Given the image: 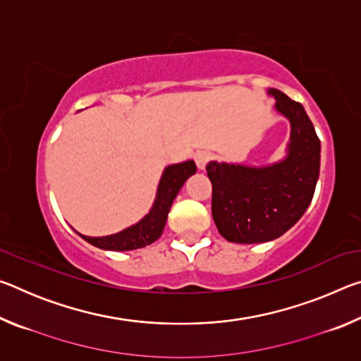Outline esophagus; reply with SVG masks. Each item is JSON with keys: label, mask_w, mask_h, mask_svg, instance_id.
I'll return each mask as SVG.
<instances>
[{"label": "esophagus", "mask_w": 361, "mask_h": 361, "mask_svg": "<svg viewBox=\"0 0 361 361\" xmlns=\"http://www.w3.org/2000/svg\"><path fill=\"white\" fill-rule=\"evenodd\" d=\"M210 159H212V154H210V152H207V151H197L194 154V161H195V164H197L199 170H204L207 164H209Z\"/></svg>", "instance_id": "obj_1"}]
</instances>
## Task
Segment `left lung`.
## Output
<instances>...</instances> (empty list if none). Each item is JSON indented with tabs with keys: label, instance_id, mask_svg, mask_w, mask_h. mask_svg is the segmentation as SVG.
<instances>
[{
	"label": "left lung",
	"instance_id": "left-lung-1",
	"mask_svg": "<svg viewBox=\"0 0 361 361\" xmlns=\"http://www.w3.org/2000/svg\"><path fill=\"white\" fill-rule=\"evenodd\" d=\"M267 94L291 126L285 159L262 167L207 164L213 221L234 243H261L285 234L312 202L320 173V140L304 106L277 89Z\"/></svg>",
	"mask_w": 361,
	"mask_h": 361
}]
</instances>
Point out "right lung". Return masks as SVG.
Here are the masks:
<instances>
[{
    "mask_svg": "<svg viewBox=\"0 0 361 361\" xmlns=\"http://www.w3.org/2000/svg\"><path fill=\"white\" fill-rule=\"evenodd\" d=\"M195 170H197V167H195L194 161L173 164V166L166 167L161 181H159L154 204H152L148 215L140 219L137 224L118 232V234L105 237L79 235L85 242H89L90 245L102 250H111V252H127V250H137L151 245L152 242H156L162 235L170 207H172L176 194L180 192L181 186L185 185L189 176L195 173Z\"/></svg>",
    "mask_w": 361,
    "mask_h": 361,
    "instance_id": "add662e5",
    "label": "right lung"
}]
</instances>
